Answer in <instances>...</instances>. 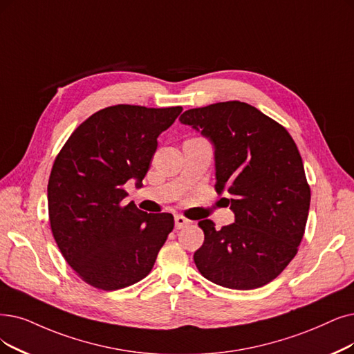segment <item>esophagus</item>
<instances>
[{
    "mask_svg": "<svg viewBox=\"0 0 354 354\" xmlns=\"http://www.w3.org/2000/svg\"><path fill=\"white\" fill-rule=\"evenodd\" d=\"M174 221H176V228H177V230H180V228H183V226H186V225H190V223H192L190 219H187V218H185V216H181V215H177V216L174 218Z\"/></svg>",
    "mask_w": 354,
    "mask_h": 354,
    "instance_id": "obj_1",
    "label": "esophagus"
}]
</instances>
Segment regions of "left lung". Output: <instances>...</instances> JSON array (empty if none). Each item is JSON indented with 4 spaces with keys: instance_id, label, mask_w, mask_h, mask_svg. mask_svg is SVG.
<instances>
[{
    "instance_id": "1",
    "label": "left lung",
    "mask_w": 354,
    "mask_h": 354,
    "mask_svg": "<svg viewBox=\"0 0 354 354\" xmlns=\"http://www.w3.org/2000/svg\"><path fill=\"white\" fill-rule=\"evenodd\" d=\"M215 147L218 194L235 222L215 228L203 219V245L194 263L203 277L238 290L257 289L293 260L305 234L310 189L289 132L259 109L223 102L180 116Z\"/></svg>"
}]
</instances>
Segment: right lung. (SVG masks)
<instances>
[{
	"label": "right lung",
	"instance_id": "right-lung-1",
	"mask_svg": "<svg viewBox=\"0 0 354 354\" xmlns=\"http://www.w3.org/2000/svg\"><path fill=\"white\" fill-rule=\"evenodd\" d=\"M181 110L106 107L56 155L48 183L50 230L66 263L90 286L118 290L142 280L173 231L171 214H147L123 199L129 180L142 185L157 138Z\"/></svg>",
	"mask_w": 354,
	"mask_h": 354
}]
</instances>
